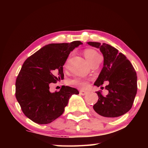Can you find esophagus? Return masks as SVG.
Returning <instances> with one entry per match:
<instances>
[{
  "instance_id": "obj_1",
  "label": "esophagus",
  "mask_w": 148,
  "mask_h": 148,
  "mask_svg": "<svg viewBox=\"0 0 148 148\" xmlns=\"http://www.w3.org/2000/svg\"><path fill=\"white\" fill-rule=\"evenodd\" d=\"M87 93V92L86 91H84V90H80L79 91V94L82 95H85Z\"/></svg>"
}]
</instances>
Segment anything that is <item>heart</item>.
<instances>
[{
    "label": "heart",
    "mask_w": 148,
    "mask_h": 148,
    "mask_svg": "<svg viewBox=\"0 0 148 148\" xmlns=\"http://www.w3.org/2000/svg\"><path fill=\"white\" fill-rule=\"evenodd\" d=\"M84 56L86 59L88 61L90 64H92L94 62L99 61L100 59H101V56L99 54L96 50L91 48H87L84 51ZM66 66V65H65ZM88 83V79L85 77H74L73 78L70 79L68 81V84L72 86H75L81 88H84L86 87Z\"/></svg>",
    "instance_id": "obj_1"
}]
</instances>
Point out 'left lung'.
<instances>
[{
  "label": "left lung",
  "instance_id": "left-lung-1",
  "mask_svg": "<svg viewBox=\"0 0 148 148\" xmlns=\"http://www.w3.org/2000/svg\"><path fill=\"white\" fill-rule=\"evenodd\" d=\"M87 44L99 48L104 57L103 68L94 85L101 86L107 81L105 89L108 91L105 97L101 90L96 92L99 100L93 105L94 110L109 118L126 114L132 108L137 92V76L133 66L123 54L110 45L94 42Z\"/></svg>",
  "mask_w": 148,
  "mask_h": 148
}]
</instances>
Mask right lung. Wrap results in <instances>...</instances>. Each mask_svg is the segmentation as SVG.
Wrapping results in <instances>:
<instances>
[{
  "mask_svg": "<svg viewBox=\"0 0 148 148\" xmlns=\"http://www.w3.org/2000/svg\"><path fill=\"white\" fill-rule=\"evenodd\" d=\"M82 43L50 44L29 57L16 81V97L25 116L38 124H47L61 116L72 95L78 90L69 86L51 92L49 84L64 79L63 65L71 51Z\"/></svg>",
  "mask_w": 148,
  "mask_h": 148,
  "instance_id": "obj_1",
  "label": "right lung"
}]
</instances>
